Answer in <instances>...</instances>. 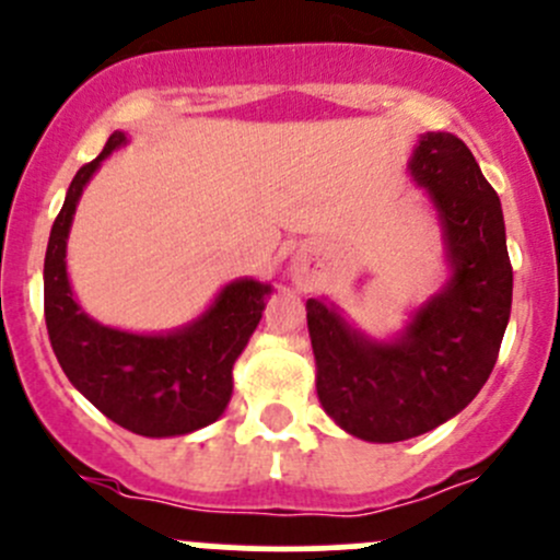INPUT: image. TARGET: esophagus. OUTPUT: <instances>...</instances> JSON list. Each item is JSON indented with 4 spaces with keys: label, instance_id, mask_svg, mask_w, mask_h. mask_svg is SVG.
Masks as SVG:
<instances>
[{
    "label": "esophagus",
    "instance_id": "1",
    "mask_svg": "<svg viewBox=\"0 0 560 560\" xmlns=\"http://www.w3.org/2000/svg\"><path fill=\"white\" fill-rule=\"evenodd\" d=\"M290 273H292V281H295V284H305V281L311 279L308 260H305L303 255H298L295 260H292V265H290Z\"/></svg>",
    "mask_w": 560,
    "mask_h": 560
}]
</instances>
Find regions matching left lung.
Masks as SVG:
<instances>
[{
  "label": "left lung",
  "mask_w": 560,
  "mask_h": 560,
  "mask_svg": "<svg viewBox=\"0 0 560 560\" xmlns=\"http://www.w3.org/2000/svg\"><path fill=\"white\" fill-rule=\"evenodd\" d=\"M408 172L438 214L443 287L394 338H370L322 298L305 303L322 408L368 443L419 438L462 413L497 364L513 305L502 203L469 147L423 133Z\"/></svg>",
  "instance_id": "left-lung-1"
}]
</instances>
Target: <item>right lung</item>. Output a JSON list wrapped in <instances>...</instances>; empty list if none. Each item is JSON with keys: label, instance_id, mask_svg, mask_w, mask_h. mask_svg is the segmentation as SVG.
Segmentation results:
<instances>
[{"label": "right lung", "instance_id": "add662e5", "mask_svg": "<svg viewBox=\"0 0 560 560\" xmlns=\"http://www.w3.org/2000/svg\"><path fill=\"white\" fill-rule=\"evenodd\" d=\"M128 144L115 131L96 161L74 174L45 252V325L58 364L88 402L141 438H179L225 413L233 364L262 319L270 284L235 279L198 319L168 332H128L88 316L67 273V241L91 176Z\"/></svg>", "mask_w": 560, "mask_h": 560}]
</instances>
